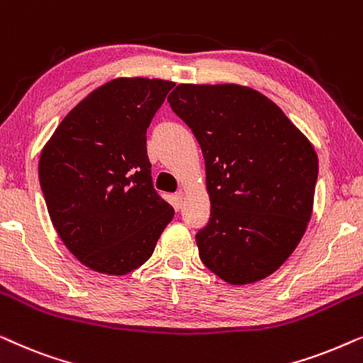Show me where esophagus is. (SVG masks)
<instances>
[{"instance_id":"obj_1","label":"esophagus","mask_w":363,"mask_h":363,"mask_svg":"<svg viewBox=\"0 0 363 363\" xmlns=\"http://www.w3.org/2000/svg\"><path fill=\"white\" fill-rule=\"evenodd\" d=\"M175 198H177V205H178V210H180V208L183 206V203H185V191L183 190H180L175 195Z\"/></svg>"}]
</instances>
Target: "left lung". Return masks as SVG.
<instances>
[{
    "label": "left lung",
    "mask_w": 363,
    "mask_h": 363,
    "mask_svg": "<svg viewBox=\"0 0 363 363\" xmlns=\"http://www.w3.org/2000/svg\"><path fill=\"white\" fill-rule=\"evenodd\" d=\"M168 102L200 143L211 218L196 245L228 284H252L284 264L314 208L319 160L271 99L240 84H180Z\"/></svg>",
    "instance_id": "8db88e82"
}]
</instances>
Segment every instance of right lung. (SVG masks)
<instances>
[{
  "label": "right lung",
  "instance_id": "right-lung-1",
  "mask_svg": "<svg viewBox=\"0 0 363 363\" xmlns=\"http://www.w3.org/2000/svg\"><path fill=\"white\" fill-rule=\"evenodd\" d=\"M175 82L117 77L82 99L39 155V182L64 246L89 269L125 276L153 255L175 210L157 195L147 128Z\"/></svg>",
  "mask_w": 363,
  "mask_h": 363
}]
</instances>
